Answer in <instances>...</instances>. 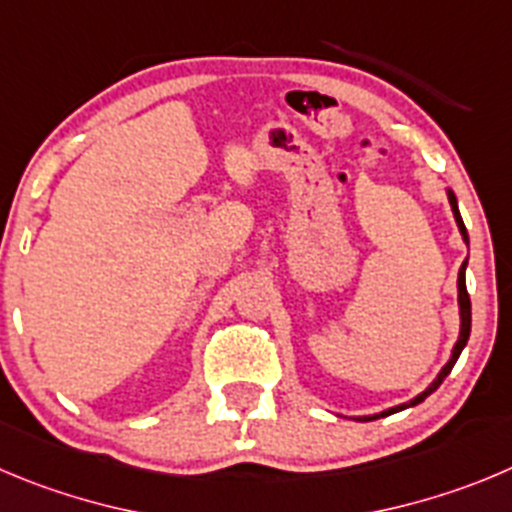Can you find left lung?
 Wrapping results in <instances>:
<instances>
[{"label": "left lung", "instance_id": "1", "mask_svg": "<svg viewBox=\"0 0 512 512\" xmlns=\"http://www.w3.org/2000/svg\"><path fill=\"white\" fill-rule=\"evenodd\" d=\"M447 199H450V207H452V214H455V222H457V229H460L462 240H465V245L470 247V237H467V229H465V222H462L460 217V207H457V197L455 191L447 189ZM465 270H467V260L462 262L460 272H457V305H460V336H457L455 346H452V353H450V361L439 369L437 379L432 381V384L427 386V389L422 391V394H417L414 399H409L407 404H399V407H391V409H384V412L379 414H371V417H356L358 422H371V419H381V417H389V414H396L401 412V409H409V407H417L419 401L427 399L432 391L439 389V384H442L444 379H447V374L452 371V366L457 364V358H460L462 348L467 346V338H470V326H472V310H470V295H467V283H465Z\"/></svg>", "mask_w": 512, "mask_h": 512}]
</instances>
